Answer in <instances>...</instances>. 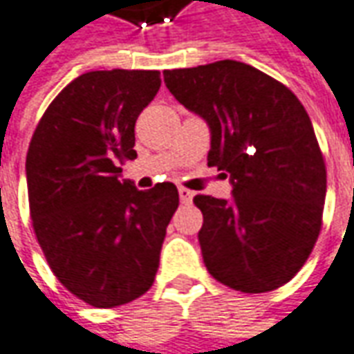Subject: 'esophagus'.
Wrapping results in <instances>:
<instances>
[{"mask_svg": "<svg viewBox=\"0 0 354 354\" xmlns=\"http://www.w3.org/2000/svg\"><path fill=\"white\" fill-rule=\"evenodd\" d=\"M178 194H180V201L184 203V205H189V203L194 201V192H189V189H185V187H180Z\"/></svg>", "mask_w": 354, "mask_h": 354, "instance_id": "34e87169", "label": "esophagus"}]
</instances>
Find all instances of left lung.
Instances as JSON below:
<instances>
[{
    "mask_svg": "<svg viewBox=\"0 0 354 354\" xmlns=\"http://www.w3.org/2000/svg\"><path fill=\"white\" fill-rule=\"evenodd\" d=\"M162 76L178 103L209 124L207 165L232 182L230 199H194L207 270L243 293L288 283L318 239L326 199V165L305 107L283 84L232 59Z\"/></svg>",
    "mask_w": 354,
    "mask_h": 354,
    "instance_id": "1",
    "label": "left lung"
}]
</instances>
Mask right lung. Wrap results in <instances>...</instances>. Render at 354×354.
Listing matches in <instances>:
<instances>
[{
	"mask_svg": "<svg viewBox=\"0 0 354 354\" xmlns=\"http://www.w3.org/2000/svg\"><path fill=\"white\" fill-rule=\"evenodd\" d=\"M160 88L159 71H91L51 101L26 155L30 216L49 268L97 308L153 286L178 209L170 182L138 189L122 178L138 153L136 120Z\"/></svg>",
	"mask_w": 354,
	"mask_h": 354,
	"instance_id": "1",
	"label": "right lung"
}]
</instances>
